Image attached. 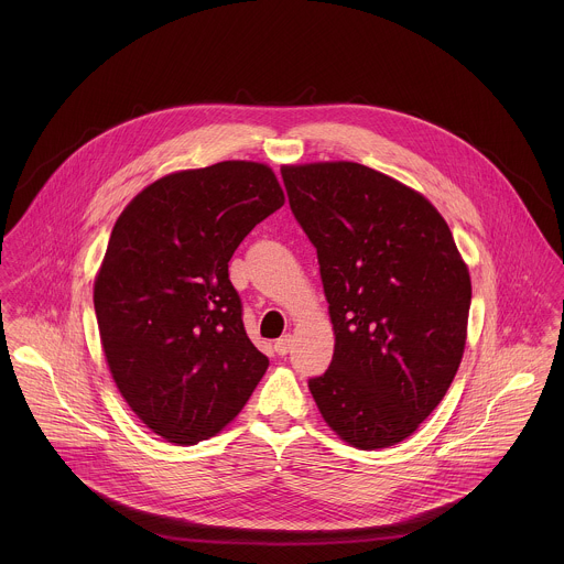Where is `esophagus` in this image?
Wrapping results in <instances>:
<instances>
[{
    "label": "esophagus",
    "instance_id": "34e87169",
    "mask_svg": "<svg viewBox=\"0 0 564 564\" xmlns=\"http://www.w3.org/2000/svg\"><path fill=\"white\" fill-rule=\"evenodd\" d=\"M291 347H293V336H291V334H284V336L278 338L275 345H273V349H275L278 356H286V354L291 351Z\"/></svg>",
    "mask_w": 564,
    "mask_h": 564
}]
</instances>
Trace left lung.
I'll return each mask as SVG.
<instances>
[{
  "label": "left lung",
  "instance_id": "left-lung-1",
  "mask_svg": "<svg viewBox=\"0 0 564 564\" xmlns=\"http://www.w3.org/2000/svg\"><path fill=\"white\" fill-rule=\"evenodd\" d=\"M282 180L317 247L334 327L332 362L308 389L345 443L391 447L441 403L460 367L469 269L438 210L376 169L289 164Z\"/></svg>",
  "mask_w": 564,
  "mask_h": 564
}]
</instances>
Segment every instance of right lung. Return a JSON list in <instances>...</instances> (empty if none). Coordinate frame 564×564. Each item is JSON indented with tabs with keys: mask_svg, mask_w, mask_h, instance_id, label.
I'll return each mask as SVG.
<instances>
[{
	"mask_svg": "<svg viewBox=\"0 0 564 564\" xmlns=\"http://www.w3.org/2000/svg\"><path fill=\"white\" fill-rule=\"evenodd\" d=\"M282 204L267 164L217 162L156 180L112 228L93 289L101 347L123 400L169 443L221 432L269 367L228 262Z\"/></svg>",
	"mask_w": 564,
	"mask_h": 564,
	"instance_id": "add662e5",
	"label": "right lung"
}]
</instances>
